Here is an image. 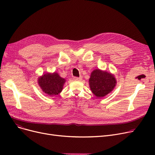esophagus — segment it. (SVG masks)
Wrapping results in <instances>:
<instances>
[{
    "instance_id": "34e87169",
    "label": "esophagus",
    "mask_w": 155,
    "mask_h": 155,
    "mask_svg": "<svg viewBox=\"0 0 155 155\" xmlns=\"http://www.w3.org/2000/svg\"><path fill=\"white\" fill-rule=\"evenodd\" d=\"M73 79H74L76 81H80V80H82V77H74V78H73Z\"/></svg>"
}]
</instances>
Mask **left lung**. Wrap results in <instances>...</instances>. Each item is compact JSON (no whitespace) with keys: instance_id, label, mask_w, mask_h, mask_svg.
Here are the masks:
<instances>
[{"instance_id":"obj_1","label":"left lung","mask_w":155,"mask_h":155,"mask_svg":"<svg viewBox=\"0 0 155 155\" xmlns=\"http://www.w3.org/2000/svg\"><path fill=\"white\" fill-rule=\"evenodd\" d=\"M88 82L92 92L98 98L110 93L117 84L114 75L100 69L92 71Z\"/></svg>"}]
</instances>
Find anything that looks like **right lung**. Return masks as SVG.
Masks as SVG:
<instances>
[{"label": "right lung", "instance_id": "1", "mask_svg": "<svg viewBox=\"0 0 155 155\" xmlns=\"http://www.w3.org/2000/svg\"><path fill=\"white\" fill-rule=\"evenodd\" d=\"M66 80L61 78L58 73H46L38 78L39 86L43 92L50 96L58 95L63 90Z\"/></svg>", "mask_w": 155, "mask_h": 155}]
</instances>
